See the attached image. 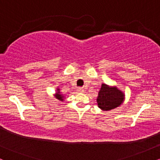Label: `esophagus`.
<instances>
[{
    "instance_id": "34e87169",
    "label": "esophagus",
    "mask_w": 160,
    "mask_h": 160,
    "mask_svg": "<svg viewBox=\"0 0 160 160\" xmlns=\"http://www.w3.org/2000/svg\"><path fill=\"white\" fill-rule=\"evenodd\" d=\"M77 91H78V92H80V93L83 92H84L83 89H82V88H78V89H77Z\"/></svg>"
}]
</instances>
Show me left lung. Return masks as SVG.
I'll use <instances>...</instances> for the list:
<instances>
[{
  "label": "left lung",
  "mask_w": 160,
  "mask_h": 160,
  "mask_svg": "<svg viewBox=\"0 0 160 160\" xmlns=\"http://www.w3.org/2000/svg\"><path fill=\"white\" fill-rule=\"evenodd\" d=\"M124 101V94L116 86H109L102 84L97 102L99 108L102 111H110L120 106Z\"/></svg>",
  "instance_id": "8db88e82"
}]
</instances>
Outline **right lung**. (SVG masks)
Listing matches in <instances>:
<instances>
[{
	"label": "right lung",
	"mask_w": 160,
	"mask_h": 160,
	"mask_svg": "<svg viewBox=\"0 0 160 160\" xmlns=\"http://www.w3.org/2000/svg\"><path fill=\"white\" fill-rule=\"evenodd\" d=\"M57 92L56 93V95H55V96H56V98H57V99H58V100H60L61 101V102H62V101L64 100V96H63V95H62V94H60V92H59V89H57Z\"/></svg>",
	"instance_id": "obj_1"
}]
</instances>
